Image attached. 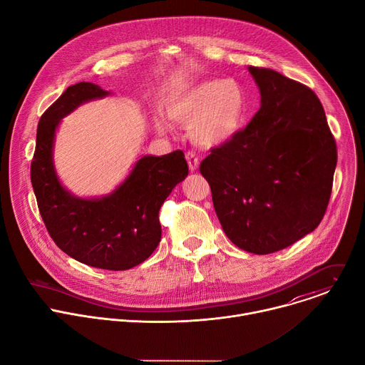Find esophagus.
<instances>
[{
	"mask_svg": "<svg viewBox=\"0 0 365 365\" xmlns=\"http://www.w3.org/2000/svg\"><path fill=\"white\" fill-rule=\"evenodd\" d=\"M186 160H187V165H189V170L196 172L197 166H199V158L196 155V153L187 151L186 153Z\"/></svg>",
	"mask_w": 365,
	"mask_h": 365,
	"instance_id": "34e87169",
	"label": "esophagus"
}]
</instances>
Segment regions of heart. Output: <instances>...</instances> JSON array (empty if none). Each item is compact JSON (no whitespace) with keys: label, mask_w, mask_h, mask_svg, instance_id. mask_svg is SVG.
<instances>
[{"label":"heart","mask_w":365,"mask_h":365,"mask_svg":"<svg viewBox=\"0 0 365 365\" xmlns=\"http://www.w3.org/2000/svg\"><path fill=\"white\" fill-rule=\"evenodd\" d=\"M168 117L180 125H192V138L200 145H218L242 127L247 101L232 79H210L172 91L165 99ZM160 130L166 128L158 120Z\"/></svg>","instance_id":"obj_1"}]
</instances>
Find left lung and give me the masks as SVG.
<instances>
[{"label":"left lung","mask_w":365,"mask_h":365,"mask_svg":"<svg viewBox=\"0 0 365 365\" xmlns=\"http://www.w3.org/2000/svg\"><path fill=\"white\" fill-rule=\"evenodd\" d=\"M248 71L262 107L245 128L211 148L199 170L227 237L248 252L270 254L321 224L336 143L314 91L273 69Z\"/></svg>","instance_id":"8db88e82"}]
</instances>
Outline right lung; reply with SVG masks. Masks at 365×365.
<instances>
[{"label": "right lung", "instance_id": "obj_1", "mask_svg": "<svg viewBox=\"0 0 365 365\" xmlns=\"http://www.w3.org/2000/svg\"><path fill=\"white\" fill-rule=\"evenodd\" d=\"M107 93L92 82H79L43 113L30 178L46 230L63 252L96 269L127 270L143 263L159 245V211L189 168L182 150L160 158L145 155L113 195L102 199L71 196L51 163L56 127L82 102Z\"/></svg>", "mask_w": 365, "mask_h": 365}]
</instances>
